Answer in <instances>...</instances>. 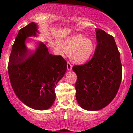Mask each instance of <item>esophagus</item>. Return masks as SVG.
Wrapping results in <instances>:
<instances>
[{"label":"esophagus","instance_id":"esophagus-1","mask_svg":"<svg viewBox=\"0 0 133 133\" xmlns=\"http://www.w3.org/2000/svg\"><path fill=\"white\" fill-rule=\"evenodd\" d=\"M66 67H67V70L69 71H70L72 68V65H71L69 62H68L66 64Z\"/></svg>","mask_w":133,"mask_h":133}]
</instances>
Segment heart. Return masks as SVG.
<instances>
[{
  "mask_svg": "<svg viewBox=\"0 0 133 133\" xmlns=\"http://www.w3.org/2000/svg\"><path fill=\"white\" fill-rule=\"evenodd\" d=\"M61 52L70 54V59L77 64L82 65L87 62L94 50V43L90 38L82 35L67 37L59 45Z\"/></svg>",
  "mask_w": 133,
  "mask_h": 133,
  "instance_id": "obj_1",
  "label": "heart"
}]
</instances>
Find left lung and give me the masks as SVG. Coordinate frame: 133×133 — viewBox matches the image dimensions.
<instances>
[{"instance_id": "obj_1", "label": "left lung", "mask_w": 133, "mask_h": 133, "mask_svg": "<svg viewBox=\"0 0 133 133\" xmlns=\"http://www.w3.org/2000/svg\"><path fill=\"white\" fill-rule=\"evenodd\" d=\"M97 47L92 59L72 68L77 79L76 100L83 109L98 111L117 95L122 77L120 52L112 36L95 29Z\"/></svg>"}]
</instances>
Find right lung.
<instances>
[{
    "instance_id": "add662e5",
    "label": "right lung",
    "mask_w": 133,
    "mask_h": 133,
    "mask_svg": "<svg viewBox=\"0 0 133 133\" xmlns=\"http://www.w3.org/2000/svg\"><path fill=\"white\" fill-rule=\"evenodd\" d=\"M37 33L35 22L19 31L9 57L8 73L13 91L24 104L45 110L54 104L55 88L66 72V61L61 56L49 54L43 42H38L35 52L29 50L26 40Z\"/></svg>"
}]
</instances>
